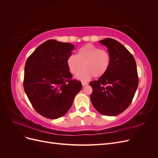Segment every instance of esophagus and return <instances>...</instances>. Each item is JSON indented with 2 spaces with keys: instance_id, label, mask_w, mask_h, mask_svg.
<instances>
[{
  "instance_id": "1",
  "label": "esophagus",
  "mask_w": 158,
  "mask_h": 158,
  "mask_svg": "<svg viewBox=\"0 0 158 158\" xmlns=\"http://www.w3.org/2000/svg\"><path fill=\"white\" fill-rule=\"evenodd\" d=\"M82 85H83V86H85V85H88V84L87 82H82Z\"/></svg>"
}]
</instances>
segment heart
I'll return each mask as SVG.
<instances>
[{
	"label": "heart",
	"mask_w": 158,
	"mask_h": 158,
	"mask_svg": "<svg viewBox=\"0 0 158 158\" xmlns=\"http://www.w3.org/2000/svg\"><path fill=\"white\" fill-rule=\"evenodd\" d=\"M111 64V56L109 52L92 44H86L76 52V55H70L66 60V64L70 73L78 76L82 80H87L92 76L95 78L102 77L107 72Z\"/></svg>",
	"instance_id": "b5f03b06"
}]
</instances>
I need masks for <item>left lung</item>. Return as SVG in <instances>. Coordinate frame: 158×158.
I'll list each match as a JSON object with an SVG mask.
<instances>
[{"mask_svg": "<svg viewBox=\"0 0 158 158\" xmlns=\"http://www.w3.org/2000/svg\"><path fill=\"white\" fill-rule=\"evenodd\" d=\"M111 56L106 73L89 85L93 89L90 99L93 106L104 115L115 116L130 106L138 85L136 61L121 43L111 38L99 41Z\"/></svg>", "mask_w": 158, "mask_h": 158, "instance_id": "8db88e82", "label": "left lung"}]
</instances>
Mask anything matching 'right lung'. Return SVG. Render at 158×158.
Segmentation results:
<instances>
[{"label":"right lung","mask_w":158,"mask_h":158,"mask_svg":"<svg viewBox=\"0 0 158 158\" xmlns=\"http://www.w3.org/2000/svg\"><path fill=\"white\" fill-rule=\"evenodd\" d=\"M74 46L49 40L40 45L25 64L23 88L32 107L43 117L55 119L68 112L82 88L66 64Z\"/></svg>","instance_id":"add662e5"}]
</instances>
